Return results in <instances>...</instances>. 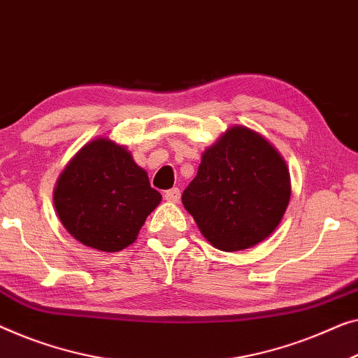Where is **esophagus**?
<instances>
[{
	"label": "esophagus",
	"mask_w": 358,
	"mask_h": 358,
	"mask_svg": "<svg viewBox=\"0 0 358 358\" xmlns=\"http://www.w3.org/2000/svg\"><path fill=\"white\" fill-rule=\"evenodd\" d=\"M180 199V190L178 187H173L164 192V200L171 201V203H176V201H179Z\"/></svg>",
	"instance_id": "1"
}]
</instances>
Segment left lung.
I'll use <instances>...</instances> for the list:
<instances>
[{"label": "left lung", "instance_id": "8db88e82", "mask_svg": "<svg viewBox=\"0 0 358 358\" xmlns=\"http://www.w3.org/2000/svg\"><path fill=\"white\" fill-rule=\"evenodd\" d=\"M289 199L291 178L281 155L242 126L229 129L206 150L182 194L201 234L224 252L266 239L281 222Z\"/></svg>", "mask_w": 358, "mask_h": 358}]
</instances>
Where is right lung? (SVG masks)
Segmentation results:
<instances>
[{"label":"right lung","mask_w":358,"mask_h":358,"mask_svg":"<svg viewBox=\"0 0 358 358\" xmlns=\"http://www.w3.org/2000/svg\"><path fill=\"white\" fill-rule=\"evenodd\" d=\"M162 195L121 145L87 143L59 176L55 206L67 232L87 247L119 252L137 239Z\"/></svg>","instance_id":"obj_1"}]
</instances>
